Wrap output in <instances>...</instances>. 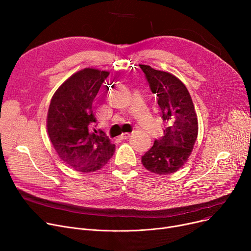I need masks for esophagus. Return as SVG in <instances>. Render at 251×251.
Here are the masks:
<instances>
[{
	"label": "esophagus",
	"instance_id": "34e87169",
	"mask_svg": "<svg viewBox=\"0 0 251 251\" xmlns=\"http://www.w3.org/2000/svg\"><path fill=\"white\" fill-rule=\"evenodd\" d=\"M128 137H130V133H122L119 138H120L121 140H125V139H127Z\"/></svg>",
	"mask_w": 251,
	"mask_h": 251
}]
</instances>
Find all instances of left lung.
I'll return each mask as SVG.
<instances>
[{
  "mask_svg": "<svg viewBox=\"0 0 251 251\" xmlns=\"http://www.w3.org/2000/svg\"><path fill=\"white\" fill-rule=\"evenodd\" d=\"M139 66L156 97L167 125L164 136L154 140L151 149L142 155L141 162L154 174L169 175L188 160L199 133L197 116L189 91L180 79L148 65Z\"/></svg>",
  "mask_w": 251,
  "mask_h": 251,
  "instance_id": "obj_1",
  "label": "left lung"
}]
</instances>
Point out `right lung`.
Segmentation results:
<instances>
[{
  "label": "right lung",
  "instance_id": "add662e5",
  "mask_svg": "<svg viewBox=\"0 0 251 251\" xmlns=\"http://www.w3.org/2000/svg\"><path fill=\"white\" fill-rule=\"evenodd\" d=\"M109 72L85 68L69 77L51 98L47 127L60 159L82 173L101 169L115 152V144L92 127V101Z\"/></svg>",
  "mask_w": 251,
  "mask_h": 251
}]
</instances>
